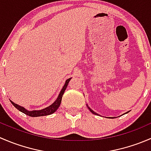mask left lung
Here are the masks:
<instances>
[{"instance_id":"obj_1","label":"left lung","mask_w":151,"mask_h":151,"mask_svg":"<svg viewBox=\"0 0 151 151\" xmlns=\"http://www.w3.org/2000/svg\"><path fill=\"white\" fill-rule=\"evenodd\" d=\"M88 109H90V111H91V112H92V113H93V114H94V115H98V114H97V113H96V112H94V111H93V110H92V109H91V108H90V107H89V106H88Z\"/></svg>"}]
</instances>
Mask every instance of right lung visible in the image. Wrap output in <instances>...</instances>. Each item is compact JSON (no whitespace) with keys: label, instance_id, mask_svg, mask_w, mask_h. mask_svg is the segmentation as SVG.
Here are the masks:
<instances>
[{"label":"right lung","instance_id":"right-lung-1","mask_svg":"<svg viewBox=\"0 0 151 151\" xmlns=\"http://www.w3.org/2000/svg\"><path fill=\"white\" fill-rule=\"evenodd\" d=\"M71 78H69L66 80V83H65L64 86L63 87L62 90L60 91V94H59L58 97L57 99L55 100V101L52 104H51L50 106H49L48 107L45 108V109H41V110L28 111V110H26L25 108L22 107V106H19V105L14 103L13 101H11V102H12V104H13L14 106L15 107L18 109V110H19L20 112H23L24 114H25V115H29V116H30V117H40V116H45V115H51V114L54 113V112L57 110L58 108L59 107V106H60V102H61L62 97H63V93H64V92H65V90L66 89L67 85H68V83H69V81L71 80Z\"/></svg>","mask_w":151,"mask_h":151}]
</instances>
